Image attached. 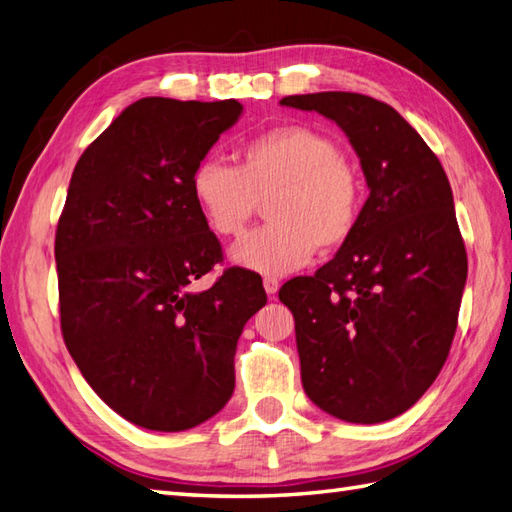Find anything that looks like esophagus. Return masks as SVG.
<instances>
[{"instance_id": "obj_1", "label": "esophagus", "mask_w": 512, "mask_h": 512, "mask_svg": "<svg viewBox=\"0 0 512 512\" xmlns=\"http://www.w3.org/2000/svg\"><path fill=\"white\" fill-rule=\"evenodd\" d=\"M279 279H275V277H266L264 279V290H266V294L270 296V299H275V294L279 292Z\"/></svg>"}]
</instances>
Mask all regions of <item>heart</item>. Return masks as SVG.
Segmentation results:
<instances>
[{
	"label": "heart",
	"mask_w": 512,
	"mask_h": 512,
	"mask_svg": "<svg viewBox=\"0 0 512 512\" xmlns=\"http://www.w3.org/2000/svg\"><path fill=\"white\" fill-rule=\"evenodd\" d=\"M192 194L213 233L240 235L261 200L270 220L231 248L237 266L285 275L305 266L316 248L349 242L362 211L358 176L334 139L303 124H285L251 137L237 150V168L202 159Z\"/></svg>",
	"instance_id": "obj_1"
}]
</instances>
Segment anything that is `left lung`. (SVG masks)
Here are the masks:
<instances>
[{"instance_id":"1","label":"left lung","mask_w":512,"mask_h":512,"mask_svg":"<svg viewBox=\"0 0 512 512\" xmlns=\"http://www.w3.org/2000/svg\"><path fill=\"white\" fill-rule=\"evenodd\" d=\"M279 104L336 122L368 187L349 242L314 277L279 290L294 314L303 388L336 419H395L441 373L467 283L447 174L417 130L368 95L323 91Z\"/></svg>"}]
</instances>
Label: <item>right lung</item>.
Segmentation results:
<instances>
[{
  "instance_id": "add662e5",
  "label": "right lung",
  "mask_w": 512,
  "mask_h": 512,
  "mask_svg": "<svg viewBox=\"0 0 512 512\" xmlns=\"http://www.w3.org/2000/svg\"><path fill=\"white\" fill-rule=\"evenodd\" d=\"M242 111L141 98L71 174L54 246L63 338L106 406L146 430L183 432L227 406L237 340L268 301L244 268L192 290L222 259L192 174Z\"/></svg>"
}]
</instances>
